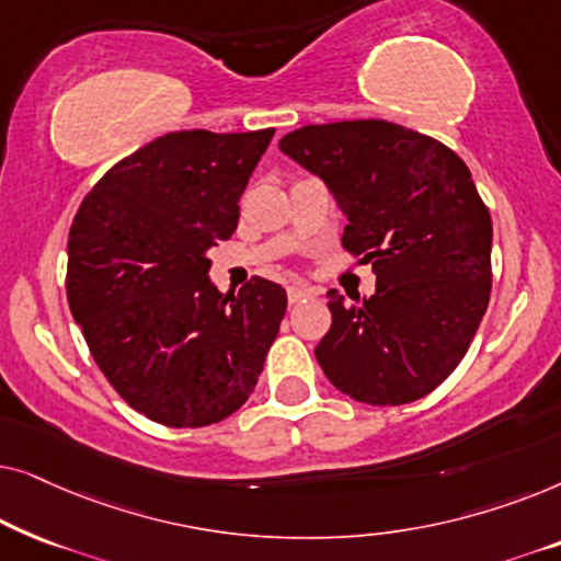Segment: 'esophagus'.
<instances>
[{
  "mask_svg": "<svg viewBox=\"0 0 561 561\" xmlns=\"http://www.w3.org/2000/svg\"><path fill=\"white\" fill-rule=\"evenodd\" d=\"M311 296V288L306 286H288V304H301L304 298Z\"/></svg>",
  "mask_w": 561,
  "mask_h": 561,
  "instance_id": "34e87169",
  "label": "esophagus"
}]
</instances>
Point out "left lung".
Returning a JSON list of instances; mask_svg holds the SVG:
<instances>
[{"mask_svg":"<svg viewBox=\"0 0 561 561\" xmlns=\"http://www.w3.org/2000/svg\"><path fill=\"white\" fill-rule=\"evenodd\" d=\"M278 148L332 191L344 250L373 263L370 298L329 290L317 344L329 382L370 405L424 398L462 363L490 301L493 221L465 160L386 119L294 129Z\"/></svg>","mask_w":561,"mask_h":561,"instance_id":"1","label":"left lung"}]
</instances>
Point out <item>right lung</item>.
<instances>
[{"label":"right lung","mask_w":561,"mask_h":561,"mask_svg":"<svg viewBox=\"0 0 561 561\" xmlns=\"http://www.w3.org/2000/svg\"><path fill=\"white\" fill-rule=\"evenodd\" d=\"M275 129H183L119 160L89 191L68 234L66 294L91 357L137 413L173 428L227 419L248 401L288 298L252 278L209 280L240 196Z\"/></svg>","instance_id":"add662e5"}]
</instances>
